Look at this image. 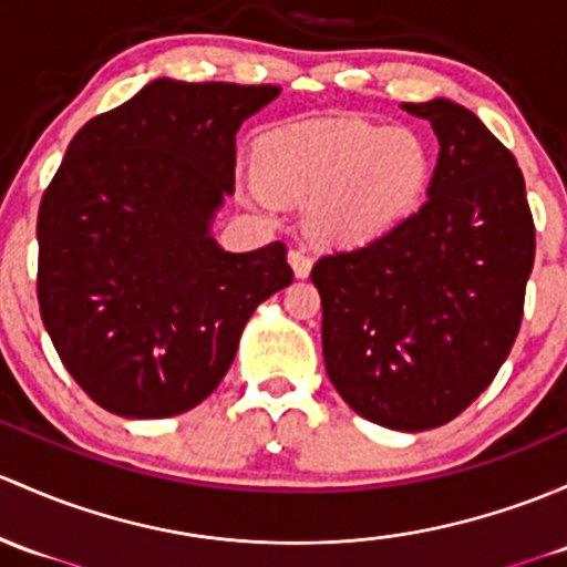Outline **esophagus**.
<instances>
[{
    "mask_svg": "<svg viewBox=\"0 0 567 567\" xmlns=\"http://www.w3.org/2000/svg\"><path fill=\"white\" fill-rule=\"evenodd\" d=\"M288 264L290 268H293V274L299 279H307L309 271H312V258H309L303 249H290L288 252Z\"/></svg>",
    "mask_w": 567,
    "mask_h": 567,
    "instance_id": "1",
    "label": "esophagus"
}]
</instances>
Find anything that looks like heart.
<instances>
[{
  "label": "heart",
  "instance_id": "obj_1",
  "mask_svg": "<svg viewBox=\"0 0 567 567\" xmlns=\"http://www.w3.org/2000/svg\"><path fill=\"white\" fill-rule=\"evenodd\" d=\"M260 206L307 204V225L333 247H367L419 212L432 154L415 130L348 116L279 124L255 141Z\"/></svg>",
  "mask_w": 567,
  "mask_h": 567
}]
</instances>
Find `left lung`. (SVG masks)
<instances>
[{"label":"left lung","mask_w":567,"mask_h":567,"mask_svg":"<svg viewBox=\"0 0 567 567\" xmlns=\"http://www.w3.org/2000/svg\"><path fill=\"white\" fill-rule=\"evenodd\" d=\"M440 152L426 204L393 234L323 255V359L333 389L396 432L449 424L488 389L522 326L535 225L514 154L454 100L402 103Z\"/></svg>","instance_id":"obj_1"}]
</instances>
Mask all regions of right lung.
Returning <instances> with one entry per match:
<instances>
[{
	"label": "right lung",
	"mask_w": 567,
	"mask_h": 567,
	"mask_svg": "<svg viewBox=\"0 0 567 567\" xmlns=\"http://www.w3.org/2000/svg\"><path fill=\"white\" fill-rule=\"evenodd\" d=\"M279 86L157 79L70 141L38 214V301L75 383L122 419L187 413L219 385L288 249L228 252L236 133Z\"/></svg>",
	"instance_id": "1"
}]
</instances>
